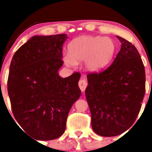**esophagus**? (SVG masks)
Returning <instances> with one entry per match:
<instances>
[{
    "label": "esophagus",
    "instance_id": "obj_1",
    "mask_svg": "<svg viewBox=\"0 0 152 152\" xmlns=\"http://www.w3.org/2000/svg\"><path fill=\"white\" fill-rule=\"evenodd\" d=\"M78 85L80 91L83 92V91H85L86 88H87V86H88V82H87V80H86L85 79H81V80H79Z\"/></svg>",
    "mask_w": 152,
    "mask_h": 152
}]
</instances>
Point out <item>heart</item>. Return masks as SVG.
<instances>
[{
	"label": "heart",
	"mask_w": 152,
	"mask_h": 152,
	"mask_svg": "<svg viewBox=\"0 0 152 152\" xmlns=\"http://www.w3.org/2000/svg\"><path fill=\"white\" fill-rule=\"evenodd\" d=\"M69 54L63 56L66 65L76 66L77 62L86 61V67L97 72L106 67L113 58L116 44L113 40L102 36H81L70 43Z\"/></svg>",
	"instance_id": "1"
}]
</instances>
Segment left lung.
Masks as SVG:
<instances>
[{
  "mask_svg": "<svg viewBox=\"0 0 152 152\" xmlns=\"http://www.w3.org/2000/svg\"><path fill=\"white\" fill-rule=\"evenodd\" d=\"M116 37L122 45L112 64L87 75L91 126L104 137L120 135L132 126L145 93V72L139 52L130 42Z\"/></svg>",
  "mask_w": 152,
  "mask_h": 152,
  "instance_id": "obj_1",
  "label": "left lung"
}]
</instances>
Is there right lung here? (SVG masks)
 I'll use <instances>...</instances> for the list:
<instances>
[{
	"mask_svg": "<svg viewBox=\"0 0 152 152\" xmlns=\"http://www.w3.org/2000/svg\"><path fill=\"white\" fill-rule=\"evenodd\" d=\"M66 34L35 36L12 58L7 91L14 118L23 131L37 140L61 136L70 109L80 97L79 72L65 78L62 46Z\"/></svg>",
	"mask_w": 152,
	"mask_h": 152,
	"instance_id": "1",
	"label": "right lung"
}]
</instances>
